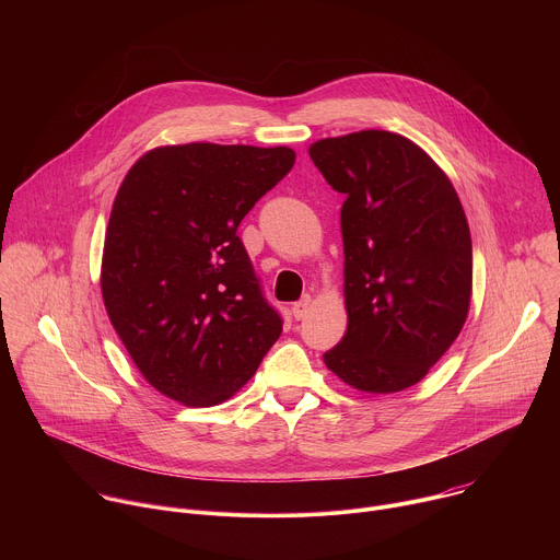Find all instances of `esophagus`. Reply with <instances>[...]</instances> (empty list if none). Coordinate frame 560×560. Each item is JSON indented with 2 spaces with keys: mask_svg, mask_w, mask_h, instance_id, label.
Wrapping results in <instances>:
<instances>
[{
  "mask_svg": "<svg viewBox=\"0 0 560 560\" xmlns=\"http://www.w3.org/2000/svg\"><path fill=\"white\" fill-rule=\"evenodd\" d=\"M310 303H312V299H310V296H303L301 301H296V303L292 305V316L296 318V322H299V318H303V316L307 314V310H310Z\"/></svg>",
  "mask_w": 560,
  "mask_h": 560,
  "instance_id": "obj_1",
  "label": "esophagus"
}]
</instances>
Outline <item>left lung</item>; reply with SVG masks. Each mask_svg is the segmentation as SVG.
<instances>
[{
	"mask_svg": "<svg viewBox=\"0 0 560 560\" xmlns=\"http://www.w3.org/2000/svg\"><path fill=\"white\" fill-rule=\"evenodd\" d=\"M341 208L348 330L328 370L368 394L419 383L458 337L471 299V236L434 159L404 135L361 130L307 148Z\"/></svg>",
	"mask_w": 560,
	"mask_h": 560,
	"instance_id": "1",
	"label": "left lung"
}]
</instances>
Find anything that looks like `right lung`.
I'll return each instance as SVG.
<instances>
[{
	"label": "right lung",
	"instance_id": "add662e5",
	"mask_svg": "<svg viewBox=\"0 0 560 560\" xmlns=\"http://www.w3.org/2000/svg\"><path fill=\"white\" fill-rule=\"evenodd\" d=\"M294 159L285 145H159L117 190L104 305L143 378L184 406L223 404L281 335L236 228Z\"/></svg>",
	"mask_w": 560,
	"mask_h": 560
}]
</instances>
